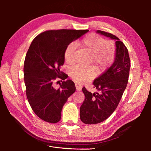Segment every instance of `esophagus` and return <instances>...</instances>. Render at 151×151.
Returning a JSON list of instances; mask_svg holds the SVG:
<instances>
[{"label": "esophagus", "mask_w": 151, "mask_h": 151, "mask_svg": "<svg viewBox=\"0 0 151 151\" xmlns=\"http://www.w3.org/2000/svg\"><path fill=\"white\" fill-rule=\"evenodd\" d=\"M75 86H76V90H77V91H81V89H82V86H81V85L76 84Z\"/></svg>", "instance_id": "34e87169"}]
</instances>
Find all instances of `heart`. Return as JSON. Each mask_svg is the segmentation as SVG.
Returning a JSON list of instances; mask_svg holds the SVG:
<instances>
[{"label": "heart", "mask_w": 151, "mask_h": 151, "mask_svg": "<svg viewBox=\"0 0 151 151\" xmlns=\"http://www.w3.org/2000/svg\"><path fill=\"white\" fill-rule=\"evenodd\" d=\"M80 46L91 53V61L95 63L99 70H104L110 66L115 60L116 48L112 41L104 39L96 33L85 36L79 42ZM76 44L71 43L67 47L64 52L65 60L68 64L76 62ZM96 74V69L93 66H77L72 68L69 75L75 82L83 84L91 79Z\"/></svg>", "instance_id": "b5f03b06"}]
</instances>
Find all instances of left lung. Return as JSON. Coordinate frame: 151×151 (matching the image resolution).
Listing matches in <instances>:
<instances>
[{
	"label": "left lung",
	"mask_w": 151,
	"mask_h": 151,
	"mask_svg": "<svg viewBox=\"0 0 151 151\" xmlns=\"http://www.w3.org/2000/svg\"><path fill=\"white\" fill-rule=\"evenodd\" d=\"M96 33L116 41V53L111 67L93 82L99 93H91L83 88L85 99L80 108V118L86 124L101 123L115 110L126 89L130 68L129 52L120 39L103 31Z\"/></svg>",
	"instance_id": "left-lung-1"
}]
</instances>
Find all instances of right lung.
<instances>
[{
	"label": "right lung",
	"mask_w": 151,
	"mask_h": 151,
	"mask_svg": "<svg viewBox=\"0 0 151 151\" xmlns=\"http://www.w3.org/2000/svg\"><path fill=\"white\" fill-rule=\"evenodd\" d=\"M89 30H49L33 40L24 63V79L28 102L41 119L52 123L60 121L63 105L75 92L74 83L61 81L58 89L53 87L57 78L67 77L60 70L64 63L67 47Z\"/></svg>",
	"instance_id": "right-lung-1"
}]
</instances>
